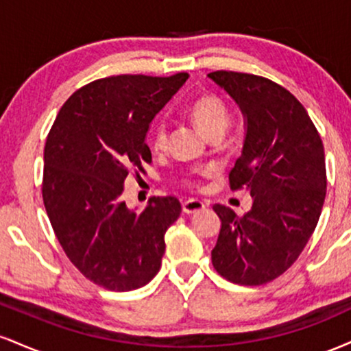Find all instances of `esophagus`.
Wrapping results in <instances>:
<instances>
[{"label": "esophagus", "mask_w": 351, "mask_h": 351, "mask_svg": "<svg viewBox=\"0 0 351 351\" xmlns=\"http://www.w3.org/2000/svg\"><path fill=\"white\" fill-rule=\"evenodd\" d=\"M204 208H206V204H204L203 201H199V199H188V201H184V203H183V213H186V215L198 213Z\"/></svg>", "instance_id": "obj_1"}]
</instances>
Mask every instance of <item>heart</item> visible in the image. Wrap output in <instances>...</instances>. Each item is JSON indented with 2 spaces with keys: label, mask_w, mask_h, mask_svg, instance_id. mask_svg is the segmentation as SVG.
<instances>
[{
  "label": "heart",
  "mask_w": 351,
  "mask_h": 351,
  "mask_svg": "<svg viewBox=\"0 0 351 351\" xmlns=\"http://www.w3.org/2000/svg\"><path fill=\"white\" fill-rule=\"evenodd\" d=\"M189 119L195 122L196 127L203 132L204 135L213 138L216 135H223L224 130L229 125V110L226 104L223 102L217 95L213 94H203L196 97L189 104L186 108ZM167 136L168 130L165 122H156L152 125L150 132H148V143L153 152H163L167 147ZM199 173H209V170H203ZM186 184H193L191 180H184Z\"/></svg>",
  "instance_id": "b5f03b06"
}]
</instances>
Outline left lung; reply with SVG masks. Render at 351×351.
Segmentation results:
<instances>
[{
  "mask_svg": "<svg viewBox=\"0 0 351 351\" xmlns=\"http://www.w3.org/2000/svg\"><path fill=\"white\" fill-rule=\"evenodd\" d=\"M208 77L236 100L245 119L243 153L229 186L252 196L243 216L213 206L221 231L211 261L229 282L263 285L295 263L315 231L327 193L324 143L304 106L279 84L232 71Z\"/></svg>",
  "mask_w": 351,
  "mask_h": 351,
  "instance_id": "1",
  "label": "left lung"
}]
</instances>
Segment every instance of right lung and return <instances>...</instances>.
Returning <instances> with one entry per match:
<instances>
[{
  "instance_id": "obj_1",
  "label": "right lung",
  "mask_w": 351,
  "mask_h": 351,
  "mask_svg": "<svg viewBox=\"0 0 351 351\" xmlns=\"http://www.w3.org/2000/svg\"><path fill=\"white\" fill-rule=\"evenodd\" d=\"M186 79L178 72L94 80L66 100L46 138L43 201L51 226L71 263L107 291L143 287L162 267L180 201L153 196L135 213L122 193L127 176L152 162L145 136L153 117Z\"/></svg>"
}]
</instances>
